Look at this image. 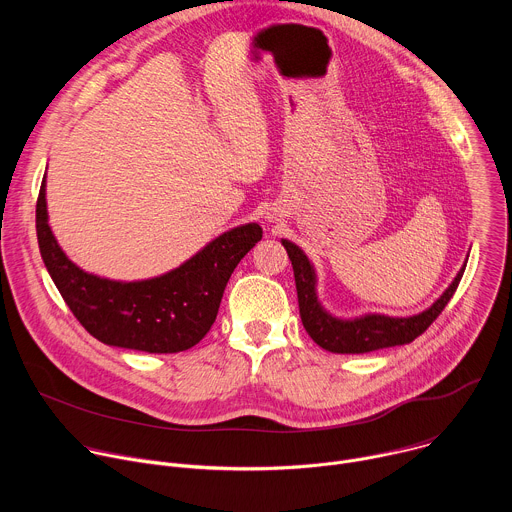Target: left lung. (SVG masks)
Masks as SVG:
<instances>
[{
  "instance_id": "8db88e82",
  "label": "left lung",
  "mask_w": 512,
  "mask_h": 512,
  "mask_svg": "<svg viewBox=\"0 0 512 512\" xmlns=\"http://www.w3.org/2000/svg\"><path fill=\"white\" fill-rule=\"evenodd\" d=\"M291 267H294L296 277V289H298V304H300V316L306 332L312 336V340L322 346L324 350L338 352V354H362L373 352L379 348H389L397 344H409L417 336H421L433 320L442 314V310L448 306L454 291L458 289V283L464 275L466 265L458 271L452 285L444 291V296L437 300L429 310L411 316V318H389L371 314L356 320H338L332 318L328 312L322 310L316 298V275L314 269L304 255L300 247L289 241H281Z\"/></svg>"
}]
</instances>
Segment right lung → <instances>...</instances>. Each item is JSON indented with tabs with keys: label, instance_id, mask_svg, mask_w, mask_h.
Wrapping results in <instances>:
<instances>
[{
	"label": "right lung",
	"instance_id": "right-lung-1",
	"mask_svg": "<svg viewBox=\"0 0 512 512\" xmlns=\"http://www.w3.org/2000/svg\"><path fill=\"white\" fill-rule=\"evenodd\" d=\"M46 178L36 202L44 265L83 328L109 346L172 354L198 344L216 320L229 277L263 237L255 223L237 227L178 269L145 281H111L85 273L58 247L46 212Z\"/></svg>",
	"mask_w": 512,
	"mask_h": 512
}]
</instances>
